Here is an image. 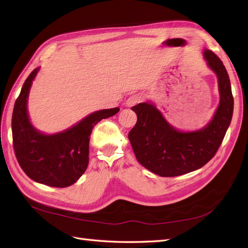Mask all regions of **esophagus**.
<instances>
[{
  "instance_id": "obj_1",
  "label": "esophagus",
  "mask_w": 248,
  "mask_h": 248,
  "mask_svg": "<svg viewBox=\"0 0 248 248\" xmlns=\"http://www.w3.org/2000/svg\"><path fill=\"white\" fill-rule=\"evenodd\" d=\"M141 100H143V98H141L140 94H132V96H130L127 101H125V104H127V107L131 108V107H134L135 104L140 103Z\"/></svg>"
}]
</instances>
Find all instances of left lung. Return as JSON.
I'll return each mask as SVG.
<instances>
[{
  "label": "left lung",
  "mask_w": 248,
  "mask_h": 248,
  "mask_svg": "<svg viewBox=\"0 0 248 248\" xmlns=\"http://www.w3.org/2000/svg\"><path fill=\"white\" fill-rule=\"evenodd\" d=\"M208 66L217 73L219 105L207 127L181 132L167 123L151 103L132 108L138 115L128 138L136 159L147 170L161 177H176L202 167L217 154L227 132L233 113V97L227 70L212 51H203Z\"/></svg>",
  "instance_id": "obj_1"
}]
</instances>
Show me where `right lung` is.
Listing matches in <instances>:
<instances>
[{
    "label": "right lung",
    "instance_id": "1",
    "mask_svg": "<svg viewBox=\"0 0 248 248\" xmlns=\"http://www.w3.org/2000/svg\"><path fill=\"white\" fill-rule=\"evenodd\" d=\"M39 68L26 78L15 102L12 130L16 157L31 180L54 187H66L85 172L89 161V136L100 120L119 112L118 108L101 109L62 132L46 135L30 123L28 97Z\"/></svg>",
    "mask_w": 248,
    "mask_h": 248
}]
</instances>
